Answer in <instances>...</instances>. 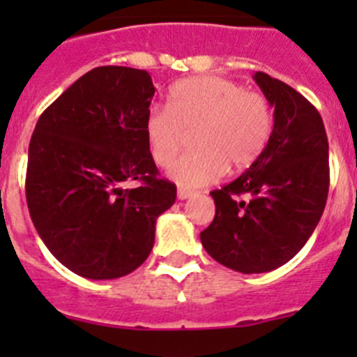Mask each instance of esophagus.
Listing matches in <instances>:
<instances>
[{
    "label": "esophagus",
    "instance_id": "esophagus-1",
    "mask_svg": "<svg viewBox=\"0 0 357 357\" xmlns=\"http://www.w3.org/2000/svg\"><path fill=\"white\" fill-rule=\"evenodd\" d=\"M176 197L181 198V200H185V198L193 197V191L191 189H184V188H178V191H176Z\"/></svg>",
    "mask_w": 357,
    "mask_h": 357
}]
</instances>
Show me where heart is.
Listing matches in <instances>:
<instances>
[{"instance_id":"b5f03b06","label":"heart","mask_w":357,"mask_h":357,"mask_svg":"<svg viewBox=\"0 0 357 357\" xmlns=\"http://www.w3.org/2000/svg\"><path fill=\"white\" fill-rule=\"evenodd\" d=\"M272 103L257 91L222 77L176 82L168 93V109L151 107L144 118L148 148L160 168H168L195 132V146L169 169L181 188L216 182L227 168H248L272 137Z\"/></svg>"}]
</instances>
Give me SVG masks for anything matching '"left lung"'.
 Masks as SVG:
<instances>
[{
  "label": "left lung",
  "mask_w": 357,
  "mask_h": 357,
  "mask_svg": "<svg viewBox=\"0 0 357 357\" xmlns=\"http://www.w3.org/2000/svg\"><path fill=\"white\" fill-rule=\"evenodd\" d=\"M273 130L261 157L236 181L211 191L214 220L200 239L207 254L241 273L293 259L313 234L329 193V143L314 105L284 82L257 71Z\"/></svg>",
  "instance_id": "1"
}]
</instances>
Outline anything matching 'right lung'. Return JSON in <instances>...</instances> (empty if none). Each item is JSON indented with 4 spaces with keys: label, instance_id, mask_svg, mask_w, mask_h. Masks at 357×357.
<instances>
[{
    "label": "right lung",
    "instance_id": "1",
    "mask_svg": "<svg viewBox=\"0 0 357 357\" xmlns=\"http://www.w3.org/2000/svg\"><path fill=\"white\" fill-rule=\"evenodd\" d=\"M155 87L144 69L102 66L40 114L28 148L26 204L40 239L85 279H118L146 261L157 218L175 204L144 135ZM140 184L123 190L125 181Z\"/></svg>",
    "mask_w": 357,
    "mask_h": 357
}]
</instances>
